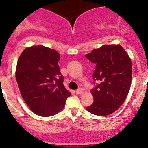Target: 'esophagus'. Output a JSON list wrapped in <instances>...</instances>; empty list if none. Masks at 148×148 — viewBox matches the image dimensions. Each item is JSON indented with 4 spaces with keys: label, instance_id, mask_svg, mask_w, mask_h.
<instances>
[{
    "label": "esophagus",
    "instance_id": "esophagus-1",
    "mask_svg": "<svg viewBox=\"0 0 148 148\" xmlns=\"http://www.w3.org/2000/svg\"><path fill=\"white\" fill-rule=\"evenodd\" d=\"M76 93L78 94V95H82V94L84 93V90L82 88L78 89V90H76Z\"/></svg>",
    "mask_w": 148,
    "mask_h": 148
}]
</instances>
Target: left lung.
Instances as JSON below:
<instances>
[{
	"label": "left lung",
	"instance_id": "obj_1",
	"mask_svg": "<svg viewBox=\"0 0 148 148\" xmlns=\"http://www.w3.org/2000/svg\"><path fill=\"white\" fill-rule=\"evenodd\" d=\"M85 56L96 64L92 78L100 82L91 90L93 103L86 109L98 116L110 114L119 108L129 92L132 79L131 58L119 44L103 45Z\"/></svg>",
	"mask_w": 148,
	"mask_h": 148
}]
</instances>
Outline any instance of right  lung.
Instances as JSON below:
<instances>
[{
    "label": "right lung",
    "mask_w": 148,
    "mask_h": 148,
    "mask_svg": "<svg viewBox=\"0 0 148 148\" xmlns=\"http://www.w3.org/2000/svg\"><path fill=\"white\" fill-rule=\"evenodd\" d=\"M60 54L43 45L25 48L19 56L15 77L21 95L34 113L50 116L64 108L71 95L63 84Z\"/></svg>",
    "instance_id": "add662e5"
}]
</instances>
